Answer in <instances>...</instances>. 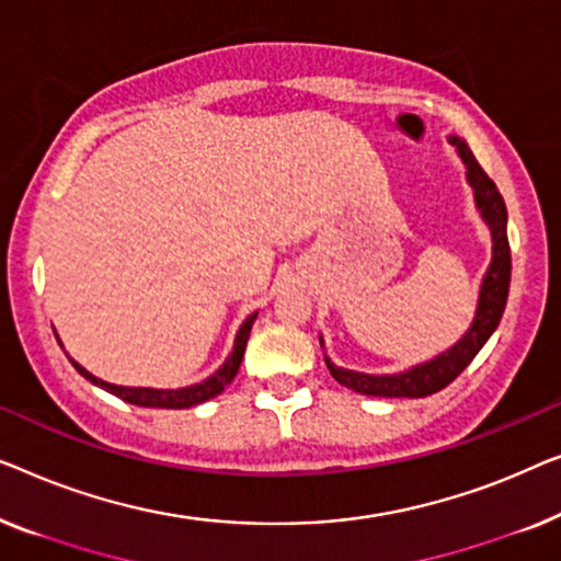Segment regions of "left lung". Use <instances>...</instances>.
Wrapping results in <instances>:
<instances>
[{
  "label": "left lung",
  "mask_w": 561,
  "mask_h": 561,
  "mask_svg": "<svg viewBox=\"0 0 561 561\" xmlns=\"http://www.w3.org/2000/svg\"><path fill=\"white\" fill-rule=\"evenodd\" d=\"M449 145L457 149L460 160L465 164V178L476 195V208L480 218L485 220L488 231L493 239V256L488 264V272L483 282H480L478 291V307L476 318H472L470 328L465 330V335L455 345H449L447 351H442L439 356L416 363V366L399 370V374H360V370L341 368L325 356V363L330 374L337 383L348 386L356 393H366V397H389V399H422L430 393H437L445 389L447 383H453L457 376L468 368V363L478 356V351L488 343V337L493 335V330L499 328L506 310L508 299V284H511V249H508V213L506 203H503L499 187L491 178L485 175L476 157H472L468 141L449 134ZM320 345L325 348L320 335Z\"/></svg>",
  "instance_id": "8db88e82"
}]
</instances>
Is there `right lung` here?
Listing matches in <instances>:
<instances>
[{"instance_id": "1", "label": "right lung", "mask_w": 561, "mask_h": 561, "mask_svg": "<svg viewBox=\"0 0 561 561\" xmlns=\"http://www.w3.org/2000/svg\"><path fill=\"white\" fill-rule=\"evenodd\" d=\"M256 314H249L247 320L241 322L239 333H236V341H233V351L231 356L224 360V366H220L216 374H210L208 378H203L201 383H193V386H183V389H149V386H119V383H108L104 378L93 376L91 370H85L81 363L70 358L73 363L78 374H81L85 381H91L93 386H99V389H104L108 393H114V397H119L124 401H129L134 407H149V409H187V407H195V404H203V401H208L213 397H218L220 391L226 389L228 383L233 381L236 374H239V366H241V358H243V351H247V343H249V335H251V325H254ZM58 337V335H55ZM60 343V341H58ZM62 345V343H60Z\"/></svg>"}]
</instances>
